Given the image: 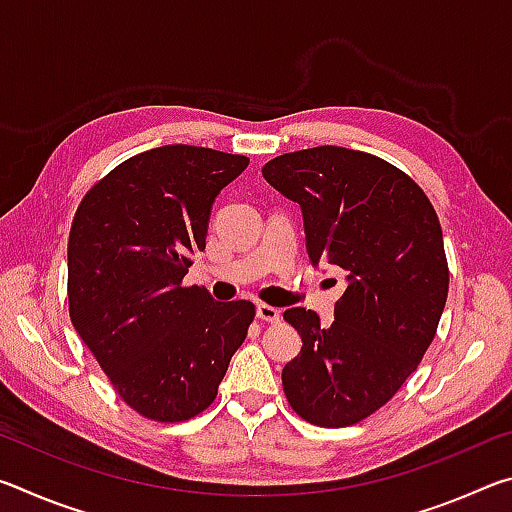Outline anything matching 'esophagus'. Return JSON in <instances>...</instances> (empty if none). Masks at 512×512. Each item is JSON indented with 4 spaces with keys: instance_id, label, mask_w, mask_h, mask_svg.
<instances>
[{
    "instance_id": "1",
    "label": "esophagus",
    "mask_w": 512,
    "mask_h": 512,
    "mask_svg": "<svg viewBox=\"0 0 512 512\" xmlns=\"http://www.w3.org/2000/svg\"><path fill=\"white\" fill-rule=\"evenodd\" d=\"M257 316L266 320V323H277V320L282 318V311L271 305H257Z\"/></svg>"
}]
</instances>
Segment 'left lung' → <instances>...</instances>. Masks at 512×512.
<instances>
[{"label": "left lung", "instance_id": "1", "mask_svg": "<svg viewBox=\"0 0 512 512\" xmlns=\"http://www.w3.org/2000/svg\"><path fill=\"white\" fill-rule=\"evenodd\" d=\"M262 173L300 205L311 266L348 273L329 327L311 309L284 311L302 339L284 395L311 424L350 427L400 391L436 336L449 289L443 230L422 189L370 153L316 146Z\"/></svg>", "mask_w": 512, "mask_h": 512}]
</instances>
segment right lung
Segmentation results:
<instances>
[{
  "label": "right lung",
  "instance_id": "right-lung-1",
  "mask_svg": "<svg viewBox=\"0 0 512 512\" xmlns=\"http://www.w3.org/2000/svg\"><path fill=\"white\" fill-rule=\"evenodd\" d=\"M244 155L167 144L121 162L76 210L67 246L69 316L121 400L160 422L214 402L255 318L248 300L183 287L205 248L216 196Z\"/></svg>",
  "mask_w": 512,
  "mask_h": 512
}]
</instances>
